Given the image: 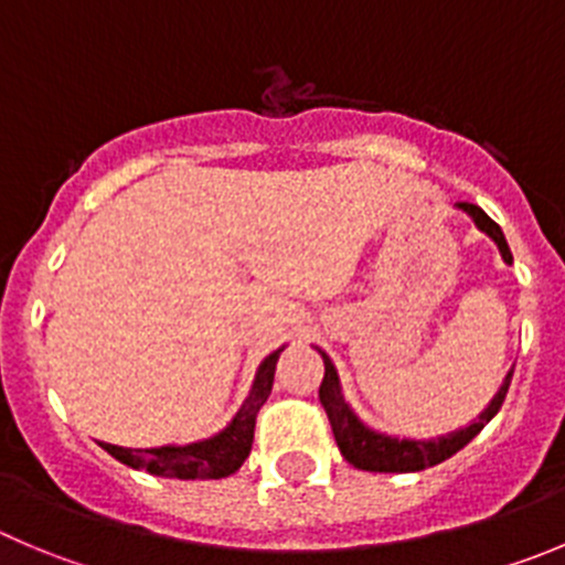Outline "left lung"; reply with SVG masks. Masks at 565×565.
I'll use <instances>...</instances> for the list:
<instances>
[{
  "mask_svg": "<svg viewBox=\"0 0 565 565\" xmlns=\"http://www.w3.org/2000/svg\"><path fill=\"white\" fill-rule=\"evenodd\" d=\"M457 209L466 211L468 217L473 220V225L497 242L499 253H502L504 258V265H513V253H510L502 228H499V225L493 223V220L479 209V205L457 203ZM318 354L323 356V365H326L323 384H320V404H323L326 415H329V424H331V431H334L337 446H340V455L345 457L351 466L360 468V471L409 473V471H424V468H431L437 466V462L449 460V457L457 455L462 446H468V443L484 429V424H490V418L502 409L504 395H508V387H510V379H513V367H510L502 387L497 390V395L490 398L488 407H484L468 426L449 431V435L431 437V440H415V437L384 435V431L371 429L365 420H360V415L351 409V404H348L345 395H342V384H340V376H337L334 362H331L329 354L320 351V348H318Z\"/></svg>",
  "mask_w": 565,
  "mask_h": 565,
  "instance_id": "left-lung-1",
  "label": "left lung"
}]
</instances>
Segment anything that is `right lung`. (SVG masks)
Here are the masks:
<instances>
[{
	"instance_id": "right-lung-1",
	"label": "right lung",
	"mask_w": 565,
	"mask_h": 565,
	"mask_svg": "<svg viewBox=\"0 0 565 565\" xmlns=\"http://www.w3.org/2000/svg\"><path fill=\"white\" fill-rule=\"evenodd\" d=\"M284 345L273 351L270 356L258 365L253 387L242 402L239 413L231 418L223 431L205 440L186 443V446H158V449H125V446H110L99 443L110 457H116L125 466L136 471H147L152 477L167 479H223L239 471L242 462L247 460L253 446V429H256V415L267 395L273 390V376H276V362L281 356Z\"/></svg>"
}]
</instances>
